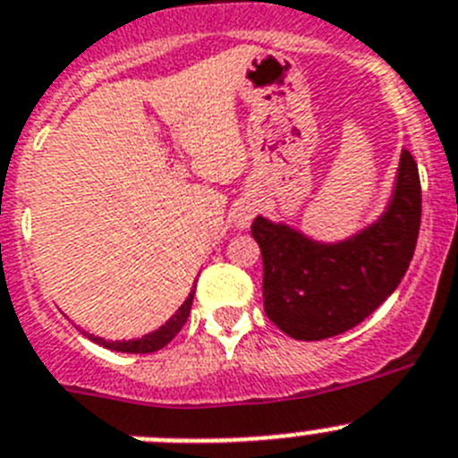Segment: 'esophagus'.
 Returning a JSON list of instances; mask_svg holds the SVG:
<instances>
[{
	"label": "esophagus",
	"instance_id": "esophagus-1",
	"mask_svg": "<svg viewBox=\"0 0 458 458\" xmlns=\"http://www.w3.org/2000/svg\"><path fill=\"white\" fill-rule=\"evenodd\" d=\"M254 217V204L252 201H241L236 208V213H233V220H236V225L241 226V229H245V226L252 222Z\"/></svg>",
	"mask_w": 458,
	"mask_h": 458
}]
</instances>
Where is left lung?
Segmentation results:
<instances>
[{
  "label": "left lung",
  "mask_w": 458,
  "mask_h": 458,
  "mask_svg": "<svg viewBox=\"0 0 458 458\" xmlns=\"http://www.w3.org/2000/svg\"><path fill=\"white\" fill-rule=\"evenodd\" d=\"M422 217L418 163L403 148L383 216L339 242L311 241L259 216L252 236L264 259V310L293 339L318 342L365 321L399 286Z\"/></svg>",
  "instance_id": "8db88e82"
}]
</instances>
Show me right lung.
Returning <instances> with one entry per match:
<instances>
[{
  "instance_id": "obj_1",
  "label": "right lung",
  "mask_w": 458,
  "mask_h": 458,
  "mask_svg": "<svg viewBox=\"0 0 458 458\" xmlns=\"http://www.w3.org/2000/svg\"><path fill=\"white\" fill-rule=\"evenodd\" d=\"M192 298H194V289L190 291V295L185 298L183 305L179 307V311H176V314H174V317L169 318L165 326H160L157 330H153V333L144 335V337H140V339H128V342H125V339L123 342H107V339L96 337V335H89V339L96 344H100V346H105V349L119 351V353H156V351H160L163 346H167V344L181 333V327L185 326V321H188V317H190Z\"/></svg>"
}]
</instances>
